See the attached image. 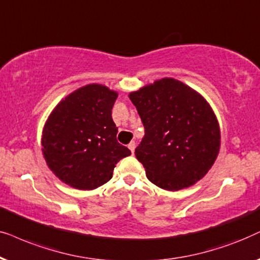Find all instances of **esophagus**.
<instances>
[{
	"mask_svg": "<svg viewBox=\"0 0 260 260\" xmlns=\"http://www.w3.org/2000/svg\"><path fill=\"white\" fill-rule=\"evenodd\" d=\"M128 148H129L131 152H132V154L134 153V150H136V143L134 141H132V143L128 144Z\"/></svg>",
	"mask_w": 260,
	"mask_h": 260,
	"instance_id": "obj_1",
	"label": "esophagus"
}]
</instances>
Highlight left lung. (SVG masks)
Instances as JSON below:
<instances>
[{"label": "left lung", "instance_id": "1", "mask_svg": "<svg viewBox=\"0 0 260 260\" xmlns=\"http://www.w3.org/2000/svg\"><path fill=\"white\" fill-rule=\"evenodd\" d=\"M145 127L136 148L148 181L168 191L189 188L207 175L219 154V121L195 89L165 77L129 92Z\"/></svg>", "mask_w": 260, "mask_h": 260}]
</instances>
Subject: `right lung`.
<instances>
[{
    "label": "right lung",
    "instance_id": "obj_1",
    "mask_svg": "<svg viewBox=\"0 0 260 260\" xmlns=\"http://www.w3.org/2000/svg\"><path fill=\"white\" fill-rule=\"evenodd\" d=\"M117 91L91 83L54 107L43 128L41 151L48 169L65 184L94 190L110 181L117 162L131 154L117 143L112 109Z\"/></svg>",
    "mask_w": 260,
    "mask_h": 260
}]
</instances>
